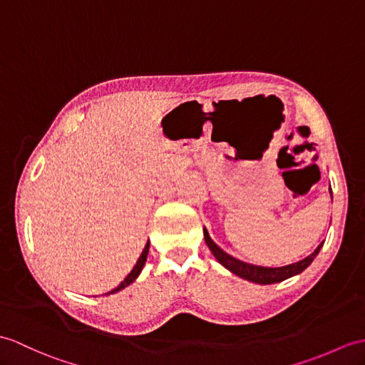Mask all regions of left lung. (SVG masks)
<instances>
[{
	"mask_svg": "<svg viewBox=\"0 0 365 365\" xmlns=\"http://www.w3.org/2000/svg\"><path fill=\"white\" fill-rule=\"evenodd\" d=\"M329 194H331V186H329ZM331 199H333V194H331ZM203 236H205V242L210 247L211 253H213L215 258L221 262L225 269L230 270L232 274L247 279V282L257 283V284H274V283L283 282V279L291 278L294 275L302 274L303 270L307 269L312 261H314V258L319 255L322 245H324V242H320L317 245V249L312 252L311 255L303 258L302 261L292 262V264L282 266V267H262V266L249 264V262L240 261V259L233 258L232 255H228V253H225L213 240L210 238L208 230L205 227H203Z\"/></svg>",
	"mask_w": 365,
	"mask_h": 365,
	"instance_id": "left-lung-1",
	"label": "left lung"
}]
</instances>
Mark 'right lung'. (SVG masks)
<instances>
[{"label": "right lung", "instance_id": "right-lung-1", "mask_svg": "<svg viewBox=\"0 0 365 365\" xmlns=\"http://www.w3.org/2000/svg\"><path fill=\"white\" fill-rule=\"evenodd\" d=\"M148 253H149V241H148V244L144 245V249H143V252H141V255H140V258H138V261H137V264L133 266V269L130 270V274L127 275L123 282L118 284L115 289H112L110 292H106V295H108V294H115V292H118V291H121V289H124V287H127L129 286L130 283H133L135 279L138 278V275L141 274V270H143V267H144V264H146V259H148Z\"/></svg>", "mask_w": 365, "mask_h": 365}]
</instances>
